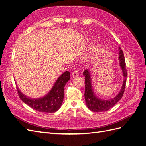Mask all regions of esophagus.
<instances>
[{"instance_id": "34e87169", "label": "esophagus", "mask_w": 146, "mask_h": 146, "mask_svg": "<svg viewBox=\"0 0 146 146\" xmlns=\"http://www.w3.org/2000/svg\"><path fill=\"white\" fill-rule=\"evenodd\" d=\"M78 76V70H74V71L72 72V76L73 77H77Z\"/></svg>"}]
</instances>
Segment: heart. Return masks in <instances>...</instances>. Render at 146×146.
I'll return each instance as SVG.
<instances>
[{
	"label": "heart",
	"instance_id": "obj_1",
	"mask_svg": "<svg viewBox=\"0 0 146 146\" xmlns=\"http://www.w3.org/2000/svg\"><path fill=\"white\" fill-rule=\"evenodd\" d=\"M102 48V46L101 44H98V46H97L96 47V50H100L101 48Z\"/></svg>",
	"mask_w": 146,
	"mask_h": 146
}]
</instances>
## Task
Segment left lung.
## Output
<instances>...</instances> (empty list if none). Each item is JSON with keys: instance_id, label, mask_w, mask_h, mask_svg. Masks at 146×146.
Segmentation results:
<instances>
[{"instance_id": "left-lung-1", "label": "left lung", "mask_w": 146, "mask_h": 146, "mask_svg": "<svg viewBox=\"0 0 146 146\" xmlns=\"http://www.w3.org/2000/svg\"><path fill=\"white\" fill-rule=\"evenodd\" d=\"M119 64L123 72V76L124 77L123 82V85L120 92L118 94L114 97V98L109 100H102L100 99L95 96V94L92 90L91 74L89 70H85L83 72V76H85V99L86 104L88 108L91 111L93 112H102L107 111L109 109L111 108L113 106L115 105L117 102L120 100L123 94L125 91L126 78L127 76V71L126 69V64L124 55L123 52L119 47Z\"/></svg>"}]
</instances>
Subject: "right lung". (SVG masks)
<instances>
[{
	"mask_svg": "<svg viewBox=\"0 0 146 146\" xmlns=\"http://www.w3.org/2000/svg\"><path fill=\"white\" fill-rule=\"evenodd\" d=\"M70 73L66 71L58 78L51 90L44 97L31 99L23 94L17 87L20 99L32 108L39 112L54 113L58 111L63 103L64 88L70 79Z\"/></svg>",
	"mask_w": 146,
	"mask_h": 146,
	"instance_id": "1",
	"label": "right lung"
}]
</instances>
